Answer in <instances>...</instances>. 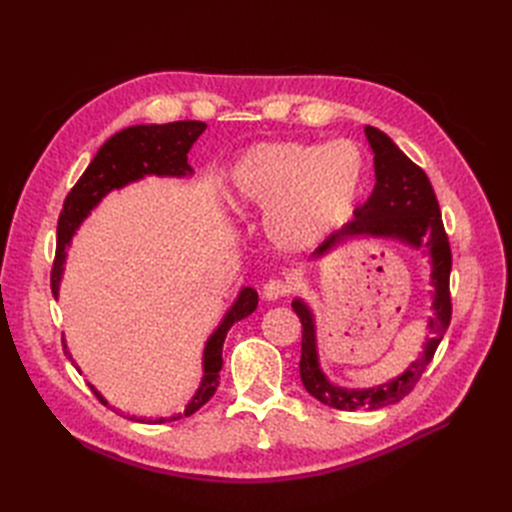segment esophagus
Returning <instances> with one entry per match:
<instances>
[{
    "label": "esophagus",
    "instance_id": "obj_1",
    "mask_svg": "<svg viewBox=\"0 0 512 512\" xmlns=\"http://www.w3.org/2000/svg\"><path fill=\"white\" fill-rule=\"evenodd\" d=\"M288 292H290V286L284 280H269L265 286H262V297H265L267 301L284 299Z\"/></svg>",
    "mask_w": 512,
    "mask_h": 512
}]
</instances>
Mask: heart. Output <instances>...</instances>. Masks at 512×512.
<instances>
[{
    "instance_id": "1",
    "label": "heart",
    "mask_w": 512,
    "mask_h": 512,
    "mask_svg": "<svg viewBox=\"0 0 512 512\" xmlns=\"http://www.w3.org/2000/svg\"><path fill=\"white\" fill-rule=\"evenodd\" d=\"M365 156L352 141L262 143L230 175V200L267 213V237L284 252L318 243L354 209L365 185Z\"/></svg>"
}]
</instances>
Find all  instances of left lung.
I'll return each mask as SVG.
<instances>
[{
	"label": "left lung",
	"instance_id": "8db88e82",
	"mask_svg": "<svg viewBox=\"0 0 512 512\" xmlns=\"http://www.w3.org/2000/svg\"><path fill=\"white\" fill-rule=\"evenodd\" d=\"M365 134L371 149H374V192H371L365 205L354 209V220L348 222L342 230H335L333 235L318 247L314 256H322L324 252H329L339 241L361 235L399 239L406 245L427 250L431 258L433 316L429 318L427 324L431 337L427 339L421 359H416L404 374L378 386V389L352 391L331 384L327 376L322 374L316 352L314 316L301 299L292 301L294 314L299 316L303 327L299 369L305 391L309 395H314L318 401H322L324 406L348 412L361 408L378 410L404 399L414 389L416 382L421 380L423 371L431 363L448 324H451L453 314L451 290H448L453 256L442 224L438 198L431 188L429 177L425 175V170L421 166H416L384 132L367 126Z\"/></svg>",
	"mask_w": 512,
	"mask_h": 512
}]
</instances>
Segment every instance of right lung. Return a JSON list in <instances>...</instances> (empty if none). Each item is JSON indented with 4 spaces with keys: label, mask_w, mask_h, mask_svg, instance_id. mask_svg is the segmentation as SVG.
Listing matches in <instances>:
<instances>
[{
    "label": "right lung",
    "mask_w": 512,
    "mask_h": 512,
    "mask_svg": "<svg viewBox=\"0 0 512 512\" xmlns=\"http://www.w3.org/2000/svg\"><path fill=\"white\" fill-rule=\"evenodd\" d=\"M203 121H173L164 123V126H132L117 132L115 136L100 147L96 158L91 160L81 179L74 183V188L64 200V209L59 213L57 222V252L51 271V290L57 297L61 273H64V260H66V247L70 245L76 228L87 218L100 200L117 188H123L130 181L143 179L145 175H160V177H185L192 175V168L188 164V151L196 143V138L205 132ZM258 305V292L254 288H243L239 292L237 301L232 303L228 314L224 316L222 324L213 331L207 339L203 363H205V376L200 382L196 395L185 406L183 414L170 416V418H141L132 416V421L141 423H166L177 421L181 416H192L196 410L203 408L207 401L213 397L215 389L220 384V369H222V346L226 333L235 322L250 316ZM68 359L72 361L70 352L66 350ZM74 363V361H72ZM94 395L106 404L104 397L91 386Z\"/></svg>",
    "instance_id": "right-lung-1"
}]
</instances>
